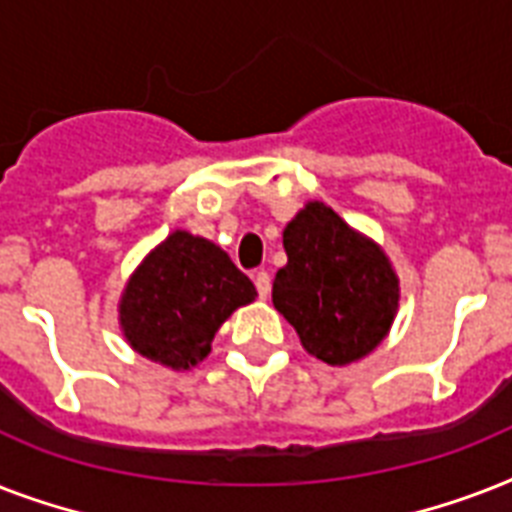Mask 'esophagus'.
Listing matches in <instances>:
<instances>
[{"label":"esophagus","instance_id":"34e87169","mask_svg":"<svg viewBox=\"0 0 512 512\" xmlns=\"http://www.w3.org/2000/svg\"><path fill=\"white\" fill-rule=\"evenodd\" d=\"M255 287H257V295L265 300V297L271 295V276H268L265 271H257L255 273Z\"/></svg>","mask_w":512,"mask_h":512}]
</instances>
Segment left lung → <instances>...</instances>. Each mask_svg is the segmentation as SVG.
I'll return each instance as SVG.
<instances>
[{"mask_svg": "<svg viewBox=\"0 0 512 512\" xmlns=\"http://www.w3.org/2000/svg\"><path fill=\"white\" fill-rule=\"evenodd\" d=\"M284 249L273 305L303 348L332 366L372 353L398 311V276L385 252L321 201H308L284 228Z\"/></svg>", "mask_w": 512, "mask_h": 512, "instance_id": "obj_1", "label": "left lung"}]
</instances>
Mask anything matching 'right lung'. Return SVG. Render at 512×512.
Listing matches in <instances>:
<instances>
[{
  "label": "right lung",
  "instance_id": "right-lung-1",
  "mask_svg": "<svg viewBox=\"0 0 512 512\" xmlns=\"http://www.w3.org/2000/svg\"><path fill=\"white\" fill-rule=\"evenodd\" d=\"M255 297V284L217 244L175 231L130 276L119 324L140 356L191 369L207 358L220 324Z\"/></svg>",
  "mask_w": 512,
  "mask_h": 512
}]
</instances>
